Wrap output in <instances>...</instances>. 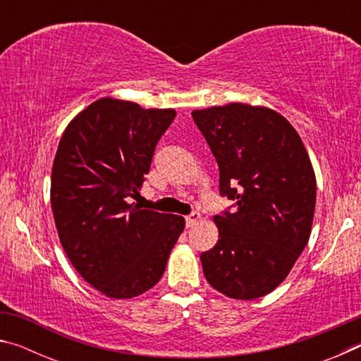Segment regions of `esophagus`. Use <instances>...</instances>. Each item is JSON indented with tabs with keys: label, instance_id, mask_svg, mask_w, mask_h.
<instances>
[{
	"label": "esophagus",
	"instance_id": "esophagus-1",
	"mask_svg": "<svg viewBox=\"0 0 361 361\" xmlns=\"http://www.w3.org/2000/svg\"><path fill=\"white\" fill-rule=\"evenodd\" d=\"M200 213H197V212H194V213H191V215H188L186 216V226L188 228H192L194 224H197L199 221H200Z\"/></svg>",
	"mask_w": 361,
	"mask_h": 361
}]
</instances>
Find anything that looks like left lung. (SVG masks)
<instances>
[{
    "mask_svg": "<svg viewBox=\"0 0 361 361\" xmlns=\"http://www.w3.org/2000/svg\"><path fill=\"white\" fill-rule=\"evenodd\" d=\"M219 167V192L235 212L213 221L218 242L200 255L204 276L232 299H256L283 282L312 231L317 181L307 151L282 114L229 103L194 109Z\"/></svg>",
    "mask_w": 361,
    "mask_h": 361,
    "instance_id": "obj_1",
    "label": "left lung"
}]
</instances>
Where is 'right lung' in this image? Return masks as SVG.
<instances>
[{"label":"right lung","instance_id":"right-lung-1","mask_svg":"<svg viewBox=\"0 0 361 361\" xmlns=\"http://www.w3.org/2000/svg\"><path fill=\"white\" fill-rule=\"evenodd\" d=\"M175 109H145L103 97L82 109L60 138L51 204L59 239L85 282L129 299L161 280L185 218L145 210L132 199Z\"/></svg>","mask_w":361,"mask_h":361}]
</instances>
